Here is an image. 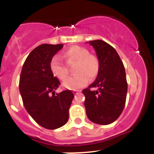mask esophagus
<instances>
[{"label": "esophagus", "mask_w": 154, "mask_h": 154, "mask_svg": "<svg viewBox=\"0 0 154 154\" xmlns=\"http://www.w3.org/2000/svg\"><path fill=\"white\" fill-rule=\"evenodd\" d=\"M80 91H80V90H74V91H73V92H74V94H78V93H80Z\"/></svg>", "instance_id": "1"}]
</instances>
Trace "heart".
Wrapping results in <instances>:
<instances>
[{
  "instance_id": "b5f03b06",
  "label": "heart",
  "mask_w": 154,
  "mask_h": 154,
  "mask_svg": "<svg viewBox=\"0 0 154 154\" xmlns=\"http://www.w3.org/2000/svg\"><path fill=\"white\" fill-rule=\"evenodd\" d=\"M68 66L74 67L75 75L66 80L63 86L71 90H77L85 86L88 83L89 78L93 80L100 72V60L97 56L89 54L86 48L80 46H72L63 53ZM50 68L52 74L59 80L64 81L68 78L69 71L68 66L55 56L51 60Z\"/></svg>"
}]
</instances>
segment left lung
<instances>
[{"label":"left lung","instance_id":"8db88e82","mask_svg":"<svg viewBox=\"0 0 154 154\" xmlns=\"http://www.w3.org/2000/svg\"><path fill=\"white\" fill-rule=\"evenodd\" d=\"M100 60V72L88 88L86 97L87 117L93 123L107 125L120 116L125 106L127 83L125 66L114 48L102 40L90 41ZM97 88V90H91Z\"/></svg>","mask_w":154,"mask_h":154}]
</instances>
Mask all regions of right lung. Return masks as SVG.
<instances>
[{"label": "right lung", "mask_w": 154, "mask_h": 154, "mask_svg": "<svg viewBox=\"0 0 154 154\" xmlns=\"http://www.w3.org/2000/svg\"><path fill=\"white\" fill-rule=\"evenodd\" d=\"M63 48V44L36 47L26 59L20 75L19 90L26 110L37 124L48 130L67 123L74 97L71 90L55 93L60 82L54 77L50 63Z\"/></svg>", "instance_id": "obj_1"}]
</instances>
